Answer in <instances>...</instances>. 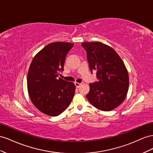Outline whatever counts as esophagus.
I'll return each mask as SVG.
<instances>
[{
    "instance_id": "obj_1",
    "label": "esophagus",
    "mask_w": 153,
    "mask_h": 153,
    "mask_svg": "<svg viewBox=\"0 0 153 153\" xmlns=\"http://www.w3.org/2000/svg\"><path fill=\"white\" fill-rule=\"evenodd\" d=\"M74 84H75L76 88H79V87L81 85V83H80V82H75V83Z\"/></svg>"
}]
</instances>
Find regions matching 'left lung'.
Returning <instances> with one entry per match:
<instances>
[{
    "label": "left lung",
    "mask_w": 153,
    "mask_h": 153,
    "mask_svg": "<svg viewBox=\"0 0 153 153\" xmlns=\"http://www.w3.org/2000/svg\"><path fill=\"white\" fill-rule=\"evenodd\" d=\"M81 45L86 51L90 71H97L98 79L90 84L86 98L100 110H113L124 101L129 89L124 63L112 47L102 42H85Z\"/></svg>",
    "instance_id": "8db88e82"
}]
</instances>
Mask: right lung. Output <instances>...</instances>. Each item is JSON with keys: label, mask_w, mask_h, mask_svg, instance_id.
Here are the masks:
<instances>
[{"label": "right lung", "mask_w": 153, "mask_h": 153, "mask_svg": "<svg viewBox=\"0 0 153 153\" xmlns=\"http://www.w3.org/2000/svg\"><path fill=\"white\" fill-rule=\"evenodd\" d=\"M73 45L69 42L49 43L34 56L30 65L27 79L28 94L34 106L45 115H59L74 97L76 90L74 82L58 77Z\"/></svg>", "instance_id": "1"}]
</instances>
